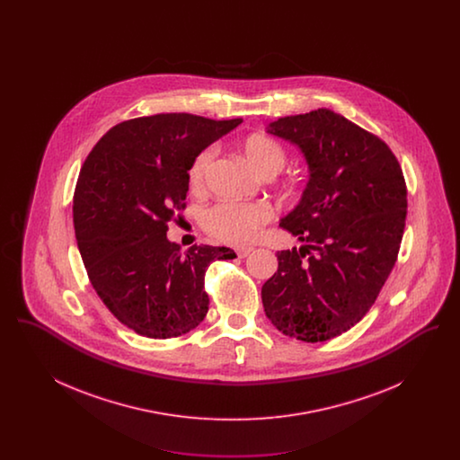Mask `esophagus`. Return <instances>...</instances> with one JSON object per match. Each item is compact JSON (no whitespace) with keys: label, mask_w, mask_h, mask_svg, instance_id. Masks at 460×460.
I'll return each instance as SVG.
<instances>
[{"label":"esophagus","mask_w":460,"mask_h":460,"mask_svg":"<svg viewBox=\"0 0 460 460\" xmlns=\"http://www.w3.org/2000/svg\"><path fill=\"white\" fill-rule=\"evenodd\" d=\"M253 248L252 246H240V248H236V253H238V257L240 259H244L246 255H250V252H252Z\"/></svg>","instance_id":"1"}]
</instances>
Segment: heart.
<instances>
[{
	"label": "heart",
	"instance_id": "b5f03b06",
	"mask_svg": "<svg viewBox=\"0 0 460 460\" xmlns=\"http://www.w3.org/2000/svg\"><path fill=\"white\" fill-rule=\"evenodd\" d=\"M241 152L248 165L262 177L278 174L286 164V152L283 145L270 136L252 134L243 145ZM216 158V150L205 148L198 155L190 167V186L201 190L208 169ZM272 217V210L267 203H231L224 201L208 208L203 214L201 226L216 240L227 244H241L252 240L255 231L267 224Z\"/></svg>",
	"mask_w": 460,
	"mask_h": 460
}]
</instances>
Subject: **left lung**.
<instances>
[{
  "label": "left lung",
  "mask_w": 460,
  "mask_h": 460,
  "mask_svg": "<svg viewBox=\"0 0 460 460\" xmlns=\"http://www.w3.org/2000/svg\"><path fill=\"white\" fill-rule=\"evenodd\" d=\"M267 132L302 150L310 177L279 224L306 244L278 252L263 310L286 336L328 341L369 312L394 269L407 217L403 172L383 139L332 110L281 117Z\"/></svg>",
  "instance_id": "obj_1"
}]
</instances>
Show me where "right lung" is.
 <instances>
[{
  "label": "right lung",
  "mask_w": 460,
  "mask_h": 460,
  "mask_svg": "<svg viewBox=\"0 0 460 460\" xmlns=\"http://www.w3.org/2000/svg\"><path fill=\"white\" fill-rule=\"evenodd\" d=\"M241 119L156 113L113 126L84 160L74 191L75 240L89 281L110 312L141 336H181L205 319V272L226 246H181L169 222L184 210L198 154Z\"/></svg>",
  "instance_id": "add662e5"
}]
</instances>
